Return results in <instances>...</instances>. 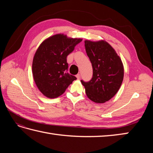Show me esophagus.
<instances>
[{
    "label": "esophagus",
    "mask_w": 153,
    "mask_h": 153,
    "mask_svg": "<svg viewBox=\"0 0 153 153\" xmlns=\"http://www.w3.org/2000/svg\"><path fill=\"white\" fill-rule=\"evenodd\" d=\"M76 77H77V79H79L80 78H81V75L79 74H78L76 76Z\"/></svg>",
    "instance_id": "1"
}]
</instances>
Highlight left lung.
<instances>
[{"mask_svg":"<svg viewBox=\"0 0 153 153\" xmlns=\"http://www.w3.org/2000/svg\"><path fill=\"white\" fill-rule=\"evenodd\" d=\"M87 56L93 67L89 82H81L88 98L96 103L108 101L118 91L123 79V66L115 50L105 41H85Z\"/></svg>","mask_w":153,"mask_h":153,"instance_id":"8db88e82","label":"left lung"}]
</instances>
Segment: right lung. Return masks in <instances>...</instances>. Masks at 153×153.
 Here are the masks:
<instances>
[{"label":"right lung","mask_w":153,"mask_h":153,"mask_svg":"<svg viewBox=\"0 0 153 153\" xmlns=\"http://www.w3.org/2000/svg\"><path fill=\"white\" fill-rule=\"evenodd\" d=\"M82 41V39L56 34L45 39L37 48L32 72L35 84L45 97L54 99L60 96L77 79L67 72L66 58Z\"/></svg>","instance_id":"right-lung-1"}]
</instances>
